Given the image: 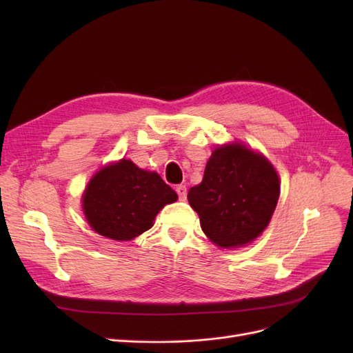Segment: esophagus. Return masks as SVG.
Here are the masks:
<instances>
[{"label":"esophagus","mask_w":353,"mask_h":353,"mask_svg":"<svg viewBox=\"0 0 353 353\" xmlns=\"http://www.w3.org/2000/svg\"><path fill=\"white\" fill-rule=\"evenodd\" d=\"M175 191H176L179 200H185L187 199V187L185 185H178L175 188Z\"/></svg>","instance_id":"1"}]
</instances>
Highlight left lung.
I'll use <instances>...</instances> for the list:
<instances>
[{
    "label": "left lung",
    "mask_w": 353,
    "mask_h": 353,
    "mask_svg": "<svg viewBox=\"0 0 353 353\" xmlns=\"http://www.w3.org/2000/svg\"><path fill=\"white\" fill-rule=\"evenodd\" d=\"M280 196L272 165L240 144L212 153L201 184L191 187L188 203L201 230L223 249L253 241L270 223Z\"/></svg>",
    "instance_id": "8db88e82"
}]
</instances>
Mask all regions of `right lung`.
I'll use <instances>...</instances> for the list:
<instances>
[{
    "mask_svg": "<svg viewBox=\"0 0 353 353\" xmlns=\"http://www.w3.org/2000/svg\"><path fill=\"white\" fill-rule=\"evenodd\" d=\"M178 199L156 172L122 159L103 168L83 193V213L92 230L112 240H132L153 227L159 210Z\"/></svg>",
    "mask_w": 353,
    "mask_h": 353,
    "instance_id": "1",
    "label": "right lung"
}]
</instances>
